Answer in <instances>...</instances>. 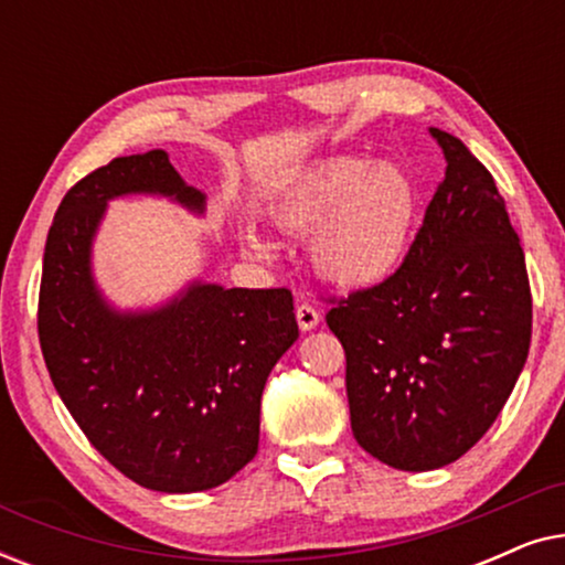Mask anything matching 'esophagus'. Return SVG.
I'll use <instances>...</instances> for the list:
<instances>
[{"instance_id":"1","label":"esophagus","mask_w":565,"mask_h":565,"mask_svg":"<svg viewBox=\"0 0 565 565\" xmlns=\"http://www.w3.org/2000/svg\"><path fill=\"white\" fill-rule=\"evenodd\" d=\"M296 319H298V327L300 329L311 331V329H316L321 323V313L316 311L311 303H306V300H303V303L296 308Z\"/></svg>"}]
</instances>
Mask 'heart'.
Listing matches in <instances>:
<instances>
[{
	"label": "heart",
	"mask_w": 565,
	"mask_h": 565,
	"mask_svg": "<svg viewBox=\"0 0 565 565\" xmlns=\"http://www.w3.org/2000/svg\"><path fill=\"white\" fill-rule=\"evenodd\" d=\"M269 215L290 234H308V259L339 288H373L396 273L414 234L416 188L404 169L329 159L298 174L269 203ZM244 246L267 254L254 228Z\"/></svg>",
	"instance_id": "b5f03b06"
}]
</instances>
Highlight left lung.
<instances>
[{"label": "left lung", "mask_w": 565, "mask_h": 565, "mask_svg": "<svg viewBox=\"0 0 565 565\" xmlns=\"http://www.w3.org/2000/svg\"><path fill=\"white\" fill-rule=\"evenodd\" d=\"M445 180L388 280L334 300L360 447L398 470L450 466L481 439L530 352L520 236L489 169L439 128Z\"/></svg>", "instance_id": "obj_1"}]
</instances>
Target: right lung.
<instances>
[{
  "label": "right lung",
  "instance_id": "add662e5",
  "mask_svg": "<svg viewBox=\"0 0 565 565\" xmlns=\"http://www.w3.org/2000/svg\"><path fill=\"white\" fill-rule=\"evenodd\" d=\"M134 192L205 205L161 149L76 182L45 242L43 360L68 414L122 476L164 493L215 489L257 455L262 391L298 339L292 292L195 282L157 311H115L92 280V238L107 200Z\"/></svg>",
  "mask_w": 565,
  "mask_h": 565
}]
</instances>
